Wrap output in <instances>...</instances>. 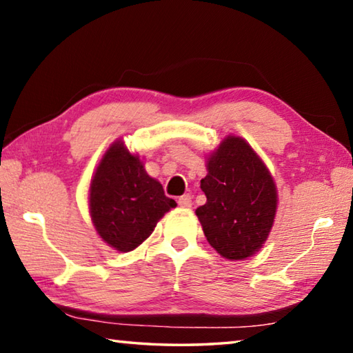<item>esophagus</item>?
Segmentation results:
<instances>
[{"mask_svg": "<svg viewBox=\"0 0 353 353\" xmlns=\"http://www.w3.org/2000/svg\"><path fill=\"white\" fill-rule=\"evenodd\" d=\"M177 204L181 205L182 208H188V207H191V196H190V194H183V196H181V198H179V201H177Z\"/></svg>", "mask_w": 353, "mask_h": 353, "instance_id": "34e87169", "label": "esophagus"}]
</instances>
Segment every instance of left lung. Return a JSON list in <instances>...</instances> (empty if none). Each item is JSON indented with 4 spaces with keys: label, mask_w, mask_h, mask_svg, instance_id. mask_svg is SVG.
Returning a JSON list of instances; mask_svg holds the SVG:
<instances>
[{
    "label": "left lung",
    "mask_w": 353,
    "mask_h": 353,
    "mask_svg": "<svg viewBox=\"0 0 353 353\" xmlns=\"http://www.w3.org/2000/svg\"><path fill=\"white\" fill-rule=\"evenodd\" d=\"M201 188L207 202L196 214L210 246L227 260L259 252L276 218L277 188L249 143L225 137L207 159Z\"/></svg>",
    "instance_id": "1"
}]
</instances>
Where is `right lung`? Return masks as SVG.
Wrapping results in <instances>:
<instances>
[{"label": "right lung", "mask_w": 353, "mask_h": 353, "mask_svg": "<svg viewBox=\"0 0 353 353\" xmlns=\"http://www.w3.org/2000/svg\"><path fill=\"white\" fill-rule=\"evenodd\" d=\"M162 183L145 171L137 154L121 140L112 143L90 182L88 208L98 235L118 252H130L152 234L166 212L174 208Z\"/></svg>", "instance_id": "obj_1"}]
</instances>
